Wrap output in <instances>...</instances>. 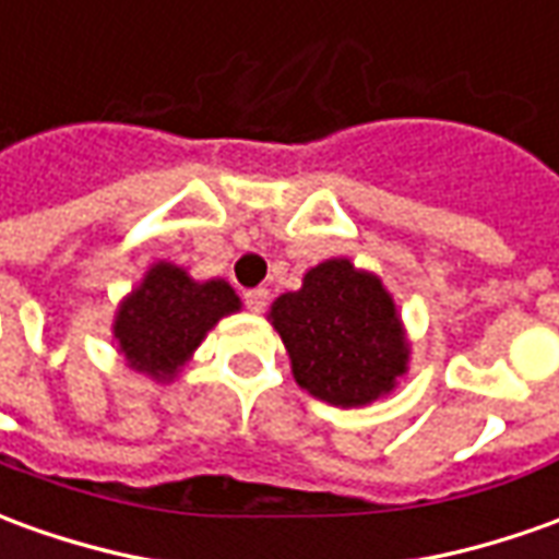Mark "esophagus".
I'll use <instances>...</instances> for the list:
<instances>
[{"label": "esophagus", "mask_w": 559, "mask_h": 559, "mask_svg": "<svg viewBox=\"0 0 559 559\" xmlns=\"http://www.w3.org/2000/svg\"><path fill=\"white\" fill-rule=\"evenodd\" d=\"M269 290L266 287H253V290H245V306L251 308V311H263L266 308Z\"/></svg>", "instance_id": "34e87169"}]
</instances>
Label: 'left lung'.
<instances>
[{
    "instance_id": "1",
    "label": "left lung",
    "mask_w": 559,
    "mask_h": 559,
    "mask_svg": "<svg viewBox=\"0 0 559 559\" xmlns=\"http://www.w3.org/2000/svg\"><path fill=\"white\" fill-rule=\"evenodd\" d=\"M272 323L299 388L330 405H366L405 372L408 345L390 293L347 260L320 263L302 290L278 296Z\"/></svg>"
}]
</instances>
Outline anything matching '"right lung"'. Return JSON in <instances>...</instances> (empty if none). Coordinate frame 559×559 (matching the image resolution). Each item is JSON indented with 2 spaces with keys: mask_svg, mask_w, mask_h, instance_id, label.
I'll use <instances>...</instances> for the list:
<instances>
[{
  "mask_svg": "<svg viewBox=\"0 0 559 559\" xmlns=\"http://www.w3.org/2000/svg\"><path fill=\"white\" fill-rule=\"evenodd\" d=\"M229 311H239V296L226 281L197 284L181 269L159 263L123 302L115 335L132 369L171 378Z\"/></svg>",
  "mask_w": 559,
  "mask_h": 559,
  "instance_id": "1",
  "label": "right lung"
}]
</instances>
